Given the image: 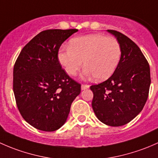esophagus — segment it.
Returning a JSON list of instances; mask_svg holds the SVG:
<instances>
[{"mask_svg": "<svg viewBox=\"0 0 158 158\" xmlns=\"http://www.w3.org/2000/svg\"><path fill=\"white\" fill-rule=\"evenodd\" d=\"M89 87H90V86L87 85V84H82L81 85V90H85V89L89 88Z\"/></svg>", "mask_w": 158, "mask_h": 158, "instance_id": "obj_1", "label": "esophagus"}]
</instances>
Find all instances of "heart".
Instances as JSON below:
<instances>
[{
    "mask_svg": "<svg viewBox=\"0 0 158 158\" xmlns=\"http://www.w3.org/2000/svg\"><path fill=\"white\" fill-rule=\"evenodd\" d=\"M121 56V45L116 39L96 33L72 39L69 48L60 50L58 58L68 75H76L84 62L83 76H94L101 81L113 75Z\"/></svg>",
    "mask_w": 158,
    "mask_h": 158,
    "instance_id": "1",
    "label": "heart"
}]
</instances>
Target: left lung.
Masks as SVG:
<instances>
[{"mask_svg":"<svg viewBox=\"0 0 158 158\" xmlns=\"http://www.w3.org/2000/svg\"><path fill=\"white\" fill-rule=\"evenodd\" d=\"M121 45L122 56L113 75L92 85V107L100 122L110 126H121L141 113L148 97L150 67L139 47L124 34L107 30Z\"/></svg>","mask_w":158,"mask_h":158,"instance_id":"left-lung-1","label":"left lung"}]
</instances>
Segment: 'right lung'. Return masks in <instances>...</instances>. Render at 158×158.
I'll list each match as a JSON object with an SVG mask.
<instances>
[{"label": "right lung", "mask_w": 158, "mask_h": 158, "mask_svg": "<svg viewBox=\"0 0 158 158\" xmlns=\"http://www.w3.org/2000/svg\"><path fill=\"white\" fill-rule=\"evenodd\" d=\"M76 29L40 32L23 48L14 67V89L23 118L39 130L53 131L65 123L81 84L61 68V44Z\"/></svg>", "instance_id": "right-lung-1"}]
</instances>
